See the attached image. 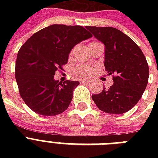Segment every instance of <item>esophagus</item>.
Returning a JSON list of instances; mask_svg holds the SVG:
<instances>
[{
  "label": "esophagus",
  "mask_w": 158,
  "mask_h": 158,
  "mask_svg": "<svg viewBox=\"0 0 158 158\" xmlns=\"http://www.w3.org/2000/svg\"><path fill=\"white\" fill-rule=\"evenodd\" d=\"M89 80H87V79H85V80H81V83H84V84H89Z\"/></svg>",
  "instance_id": "esophagus-1"
}]
</instances>
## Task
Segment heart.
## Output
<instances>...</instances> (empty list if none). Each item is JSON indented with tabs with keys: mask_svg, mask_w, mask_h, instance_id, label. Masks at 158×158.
Masks as SVG:
<instances>
[{
	"mask_svg": "<svg viewBox=\"0 0 158 158\" xmlns=\"http://www.w3.org/2000/svg\"><path fill=\"white\" fill-rule=\"evenodd\" d=\"M92 73L93 68L90 65H79L75 69V74L80 77H89Z\"/></svg>",
	"mask_w": 158,
	"mask_h": 158,
	"instance_id": "b5f03b06",
	"label": "heart"
}]
</instances>
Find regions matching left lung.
<instances>
[{"instance_id": "8db88e82", "label": "left lung", "mask_w": 158, "mask_h": 158, "mask_svg": "<svg viewBox=\"0 0 158 158\" xmlns=\"http://www.w3.org/2000/svg\"><path fill=\"white\" fill-rule=\"evenodd\" d=\"M105 45L104 66L112 75L113 85L92 95L97 106L109 114H123L136 105L146 89L149 69L139 47L121 31L112 27L86 26Z\"/></svg>"}]
</instances>
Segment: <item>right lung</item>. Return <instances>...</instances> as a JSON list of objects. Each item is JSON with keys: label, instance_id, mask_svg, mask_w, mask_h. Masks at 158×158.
<instances>
[{"label": "right lung", "instance_id": "add662e5", "mask_svg": "<svg viewBox=\"0 0 158 158\" xmlns=\"http://www.w3.org/2000/svg\"><path fill=\"white\" fill-rule=\"evenodd\" d=\"M92 34L79 25L53 24L31 36L19 50L15 79L26 105L39 115L51 116L66 110L79 81H56L57 70H63L70 51Z\"/></svg>", "mask_w": 158, "mask_h": 158}]
</instances>
